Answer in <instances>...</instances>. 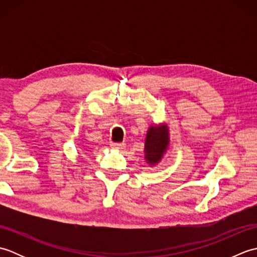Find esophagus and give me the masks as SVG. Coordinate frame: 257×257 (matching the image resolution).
Instances as JSON below:
<instances>
[{
    "label": "esophagus",
    "instance_id": "obj_1",
    "mask_svg": "<svg viewBox=\"0 0 257 257\" xmlns=\"http://www.w3.org/2000/svg\"><path fill=\"white\" fill-rule=\"evenodd\" d=\"M123 146V143H110V147L112 149H121Z\"/></svg>",
    "mask_w": 257,
    "mask_h": 257
}]
</instances>
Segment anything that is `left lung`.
Returning <instances> with one entry per match:
<instances>
[{
    "label": "left lung",
    "mask_w": 257,
    "mask_h": 257,
    "mask_svg": "<svg viewBox=\"0 0 257 257\" xmlns=\"http://www.w3.org/2000/svg\"><path fill=\"white\" fill-rule=\"evenodd\" d=\"M169 145V135L166 125H151L147 133L145 158L149 165H156L161 160Z\"/></svg>",
    "instance_id": "left-lung-1"
}]
</instances>
